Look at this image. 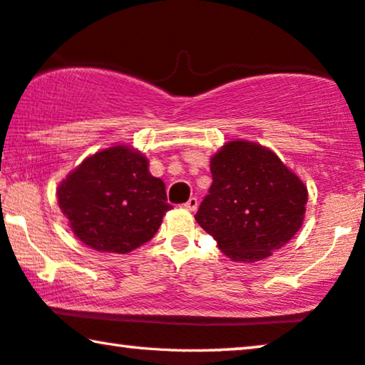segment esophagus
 Listing matches in <instances>:
<instances>
[{"instance_id": "34e87169", "label": "esophagus", "mask_w": 365, "mask_h": 365, "mask_svg": "<svg viewBox=\"0 0 365 365\" xmlns=\"http://www.w3.org/2000/svg\"><path fill=\"white\" fill-rule=\"evenodd\" d=\"M197 207H199V200L195 199V197H190L186 204H184V209H187V210H190V212H195L197 210Z\"/></svg>"}]
</instances>
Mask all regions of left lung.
Masks as SVG:
<instances>
[{
    "mask_svg": "<svg viewBox=\"0 0 365 365\" xmlns=\"http://www.w3.org/2000/svg\"><path fill=\"white\" fill-rule=\"evenodd\" d=\"M210 173L195 220L232 261L266 259L300 230L307 186L272 150L232 140L210 158Z\"/></svg>",
    "mask_w": 365,
    "mask_h": 365,
    "instance_id": "obj_1",
    "label": "left lung"
}]
</instances>
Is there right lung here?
I'll use <instances>...</instances> for the list:
<instances>
[{
	"label": "right lung",
	"instance_id": "add662e5",
	"mask_svg": "<svg viewBox=\"0 0 365 365\" xmlns=\"http://www.w3.org/2000/svg\"><path fill=\"white\" fill-rule=\"evenodd\" d=\"M58 205L75 237L99 253H130L155 237L173 207L148 158L130 145L88 156L57 189Z\"/></svg>",
	"mask_w": 365,
	"mask_h": 365
}]
</instances>
